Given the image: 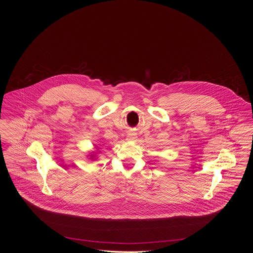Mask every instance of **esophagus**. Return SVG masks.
<instances>
[{
    "label": "esophagus",
    "mask_w": 253,
    "mask_h": 253,
    "mask_svg": "<svg viewBox=\"0 0 253 253\" xmlns=\"http://www.w3.org/2000/svg\"><path fill=\"white\" fill-rule=\"evenodd\" d=\"M136 138H137V136H136V134H134V133H129V134L127 135V140H128V141H135Z\"/></svg>",
    "instance_id": "esophagus-1"
}]
</instances>
